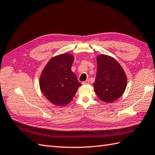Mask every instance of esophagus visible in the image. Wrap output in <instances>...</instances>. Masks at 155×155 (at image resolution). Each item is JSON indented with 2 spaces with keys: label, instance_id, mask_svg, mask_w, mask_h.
<instances>
[{
  "label": "esophagus",
  "instance_id": "obj_1",
  "mask_svg": "<svg viewBox=\"0 0 155 155\" xmlns=\"http://www.w3.org/2000/svg\"><path fill=\"white\" fill-rule=\"evenodd\" d=\"M90 83V82H89V81L88 80H86V81H84V82H82V84H88Z\"/></svg>",
  "mask_w": 155,
  "mask_h": 155
}]
</instances>
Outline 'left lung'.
Instances as JSON below:
<instances>
[{
	"label": "left lung",
	"mask_w": 155,
	"mask_h": 155,
	"mask_svg": "<svg viewBox=\"0 0 155 155\" xmlns=\"http://www.w3.org/2000/svg\"><path fill=\"white\" fill-rule=\"evenodd\" d=\"M96 59L97 73L93 84L94 91L102 101L112 102L124 94L127 86V77L113 57L100 55Z\"/></svg>",
	"instance_id": "8db88e82"
}]
</instances>
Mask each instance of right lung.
<instances>
[{
	"instance_id": "obj_1",
	"label": "right lung",
	"mask_w": 155,
	"mask_h": 155,
	"mask_svg": "<svg viewBox=\"0 0 155 155\" xmlns=\"http://www.w3.org/2000/svg\"><path fill=\"white\" fill-rule=\"evenodd\" d=\"M73 61L74 57L69 53L54 57L41 74V91L54 105L63 106L70 103L81 86L71 71Z\"/></svg>"
}]
</instances>
